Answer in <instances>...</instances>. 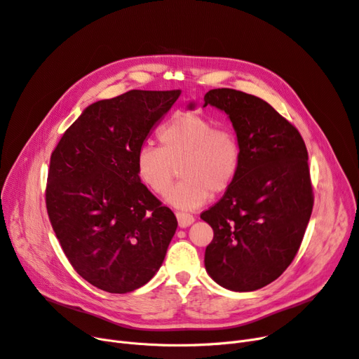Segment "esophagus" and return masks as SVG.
Instances as JSON below:
<instances>
[{
  "label": "esophagus",
  "mask_w": 359,
  "mask_h": 359,
  "mask_svg": "<svg viewBox=\"0 0 359 359\" xmlns=\"http://www.w3.org/2000/svg\"><path fill=\"white\" fill-rule=\"evenodd\" d=\"M177 219H178V225L181 228H187L194 222V217L190 213H184V212H177Z\"/></svg>",
  "instance_id": "obj_1"
}]
</instances>
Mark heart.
I'll list each match as a JSON object with an SVG mask.
<instances>
[{"instance_id":"obj_1","label":"heart","mask_w":359,"mask_h":359,"mask_svg":"<svg viewBox=\"0 0 359 359\" xmlns=\"http://www.w3.org/2000/svg\"><path fill=\"white\" fill-rule=\"evenodd\" d=\"M161 147L142 146L135 154V174L153 194H166L180 166L183 181L166 196L177 209L205 205L210 193L229 189L241 163V144L228 128L193 111L175 114L157 133Z\"/></svg>"}]
</instances>
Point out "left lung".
Listing matches in <instances>:
<instances>
[{
  "mask_svg": "<svg viewBox=\"0 0 359 359\" xmlns=\"http://www.w3.org/2000/svg\"><path fill=\"white\" fill-rule=\"evenodd\" d=\"M208 104L231 121L241 163L224 197L200 215L213 229L205 266L222 287L253 292L277 280L302 243L313 206L308 151L296 128L259 97L218 88L206 93Z\"/></svg>",
  "mask_w": 359,
  "mask_h": 359,
  "instance_id": "8db88e82",
  "label": "left lung"
}]
</instances>
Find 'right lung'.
<instances>
[{"label": "right lung", "mask_w": 359, "mask_h": 359, "mask_svg": "<svg viewBox=\"0 0 359 359\" xmlns=\"http://www.w3.org/2000/svg\"><path fill=\"white\" fill-rule=\"evenodd\" d=\"M181 90H131L85 109L54 149L46 193L54 233L78 274L130 293L163 264L177 218L135 174V154Z\"/></svg>", "instance_id": "right-lung-1"}]
</instances>
